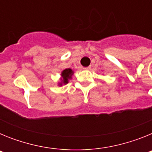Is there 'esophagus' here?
I'll return each mask as SVG.
<instances>
[{"instance_id":"obj_1","label":"esophagus","mask_w":152,"mask_h":152,"mask_svg":"<svg viewBox=\"0 0 152 152\" xmlns=\"http://www.w3.org/2000/svg\"><path fill=\"white\" fill-rule=\"evenodd\" d=\"M91 68V66H89V67H86V68H84V70H90Z\"/></svg>"}]
</instances>
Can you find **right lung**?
Returning <instances> with one entry per match:
<instances>
[{"mask_svg": "<svg viewBox=\"0 0 152 152\" xmlns=\"http://www.w3.org/2000/svg\"><path fill=\"white\" fill-rule=\"evenodd\" d=\"M74 74V72L71 68H66L61 72V82L59 83V85L61 86L62 84H66L68 83V80L72 78V75Z\"/></svg>", "mask_w": 152, "mask_h": 152, "instance_id": "1", "label": "right lung"}]
</instances>
